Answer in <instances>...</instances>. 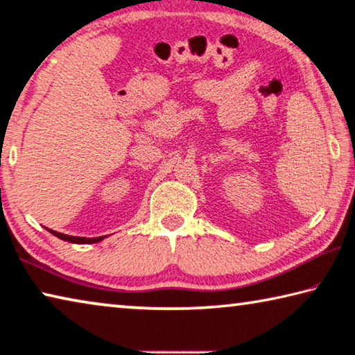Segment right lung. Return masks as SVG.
Instances as JSON below:
<instances>
[{
	"mask_svg": "<svg viewBox=\"0 0 355 355\" xmlns=\"http://www.w3.org/2000/svg\"><path fill=\"white\" fill-rule=\"evenodd\" d=\"M51 234H55L56 237H60L62 241H67V242H72V243H96L98 241L103 239V236L101 237H75V236H66V234H61V232H56V231H51L49 230Z\"/></svg>",
	"mask_w": 355,
	"mask_h": 355,
	"instance_id": "obj_1",
	"label": "right lung"
}]
</instances>
